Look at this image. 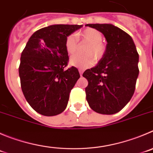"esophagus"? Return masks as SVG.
I'll list each match as a JSON object with an SVG mask.
<instances>
[{"label": "esophagus", "mask_w": 153, "mask_h": 153, "mask_svg": "<svg viewBox=\"0 0 153 153\" xmlns=\"http://www.w3.org/2000/svg\"><path fill=\"white\" fill-rule=\"evenodd\" d=\"M79 71V73H80V75L81 76H82V74H83V72H84V70L83 69H79L78 70Z\"/></svg>", "instance_id": "esophagus-1"}]
</instances>
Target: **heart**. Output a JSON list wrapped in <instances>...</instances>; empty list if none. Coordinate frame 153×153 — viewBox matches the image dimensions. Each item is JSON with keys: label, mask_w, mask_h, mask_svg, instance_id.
Listing matches in <instances>:
<instances>
[{"label": "heart", "mask_w": 153, "mask_h": 153, "mask_svg": "<svg viewBox=\"0 0 153 153\" xmlns=\"http://www.w3.org/2000/svg\"><path fill=\"white\" fill-rule=\"evenodd\" d=\"M84 41L90 44V46L85 51V53L88 56H80L78 54L72 56L69 59V64L72 66L79 68H86L91 67L94 63V58L97 60H100L103 57L105 53V46L102 41V34L94 28H88L78 34ZM65 47L66 51L69 54L75 53L78 48V42L74 35H70L65 39ZM91 55V56H90Z\"/></svg>", "instance_id": "obj_1"}]
</instances>
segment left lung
Returning a JSON list of instances; mask_svg holds the SVG:
<instances>
[{"label":"left lung","instance_id":"1","mask_svg":"<svg viewBox=\"0 0 153 153\" xmlns=\"http://www.w3.org/2000/svg\"><path fill=\"white\" fill-rule=\"evenodd\" d=\"M100 31L107 41L103 57L87 69L86 99L94 111L112 115L122 110L134 93L139 75V55L132 38L112 24H87Z\"/></svg>","mask_w":153,"mask_h":153}]
</instances>
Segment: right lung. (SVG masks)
Wrapping results in <instances>:
<instances>
[{
	"mask_svg": "<svg viewBox=\"0 0 153 153\" xmlns=\"http://www.w3.org/2000/svg\"><path fill=\"white\" fill-rule=\"evenodd\" d=\"M82 25H52L30 37L21 54L19 74L22 93L31 108L45 116L62 113L69 93L80 78L78 68L65 70L68 35Z\"/></svg>",
	"mask_w": 153,
	"mask_h": 153,
	"instance_id": "add662e5",
	"label": "right lung"
}]
</instances>
